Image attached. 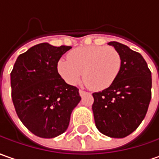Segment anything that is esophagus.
Segmentation results:
<instances>
[{"label":"esophagus","instance_id":"obj_1","mask_svg":"<svg viewBox=\"0 0 159 159\" xmlns=\"http://www.w3.org/2000/svg\"><path fill=\"white\" fill-rule=\"evenodd\" d=\"M79 94L81 97H84L85 94H87V92H86V91H84V90H83V89H80Z\"/></svg>","mask_w":159,"mask_h":159}]
</instances>
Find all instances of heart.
Returning a JSON list of instances; mask_svg holds the SVG:
<instances>
[{"label":"heart","mask_w":159,"mask_h":159,"mask_svg":"<svg viewBox=\"0 0 159 159\" xmlns=\"http://www.w3.org/2000/svg\"><path fill=\"white\" fill-rule=\"evenodd\" d=\"M121 68L120 53L109 46L79 47L68 54V59H60L57 62V71L67 84H78L84 75L85 84L95 90L110 87Z\"/></svg>","instance_id":"heart-1"}]
</instances>
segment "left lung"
I'll return each mask as SVG.
<instances>
[{
  "mask_svg": "<svg viewBox=\"0 0 159 159\" xmlns=\"http://www.w3.org/2000/svg\"><path fill=\"white\" fill-rule=\"evenodd\" d=\"M122 57V68L110 87L93 93L95 124L103 135L123 139L142 123L152 98V72L143 57L126 45L111 42Z\"/></svg>",
  "mask_w": 159,
  "mask_h": 159,
  "instance_id": "1",
  "label": "left lung"
}]
</instances>
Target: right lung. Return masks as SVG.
<instances>
[{
	"instance_id": "right-lung-1",
	"label": "right lung",
	"mask_w": 159,
	"mask_h": 159,
	"mask_svg": "<svg viewBox=\"0 0 159 159\" xmlns=\"http://www.w3.org/2000/svg\"><path fill=\"white\" fill-rule=\"evenodd\" d=\"M70 46L40 43L17 57L10 74L16 114L25 127L43 139L65 131L81 100L79 89L61 77L57 62Z\"/></svg>"
}]
</instances>
